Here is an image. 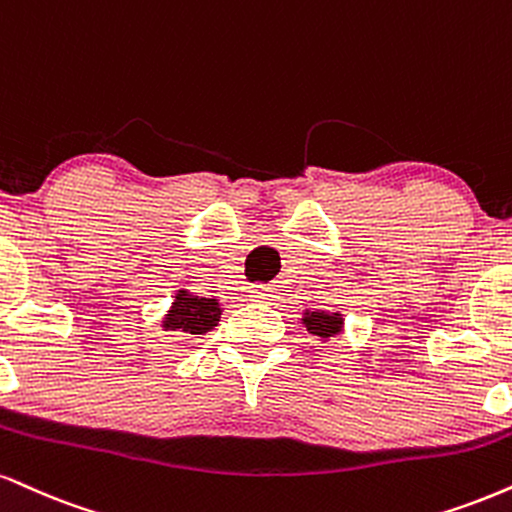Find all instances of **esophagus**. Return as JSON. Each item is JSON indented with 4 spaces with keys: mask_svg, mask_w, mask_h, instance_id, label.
<instances>
[{
    "mask_svg": "<svg viewBox=\"0 0 512 512\" xmlns=\"http://www.w3.org/2000/svg\"><path fill=\"white\" fill-rule=\"evenodd\" d=\"M252 298L260 300V303H272V300L276 298L274 291L269 286H252Z\"/></svg>",
    "mask_w": 512,
    "mask_h": 512,
    "instance_id": "1",
    "label": "esophagus"
}]
</instances>
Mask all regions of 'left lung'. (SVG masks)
<instances>
[{
    "instance_id": "8db88e82",
    "label": "left lung",
    "mask_w": 512,
    "mask_h": 512,
    "mask_svg": "<svg viewBox=\"0 0 512 512\" xmlns=\"http://www.w3.org/2000/svg\"><path fill=\"white\" fill-rule=\"evenodd\" d=\"M303 324L307 326L310 334L329 338L331 334H338V331H341L343 322L338 315H326V312H305Z\"/></svg>"
}]
</instances>
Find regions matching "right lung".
I'll use <instances>...</instances> for the list:
<instances>
[{"label": "right lung", "mask_w": 512, "mask_h": 512, "mask_svg": "<svg viewBox=\"0 0 512 512\" xmlns=\"http://www.w3.org/2000/svg\"><path fill=\"white\" fill-rule=\"evenodd\" d=\"M219 305L214 298H195L181 291L171 305L169 317L164 319L166 329L186 331V334H207L219 324Z\"/></svg>", "instance_id": "add662e5"}]
</instances>
